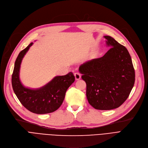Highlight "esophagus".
<instances>
[{
    "label": "esophagus",
    "instance_id": "1",
    "mask_svg": "<svg viewBox=\"0 0 148 148\" xmlns=\"http://www.w3.org/2000/svg\"><path fill=\"white\" fill-rule=\"evenodd\" d=\"M74 76H75V79L76 80H79L81 78V75L79 73H74Z\"/></svg>",
    "mask_w": 148,
    "mask_h": 148
}]
</instances>
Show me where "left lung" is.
Wrapping results in <instances>:
<instances>
[{"label":"left lung","mask_w":148,"mask_h":148,"mask_svg":"<svg viewBox=\"0 0 148 148\" xmlns=\"http://www.w3.org/2000/svg\"><path fill=\"white\" fill-rule=\"evenodd\" d=\"M111 47L100 58L82 64L79 71L86 83L89 103L96 110L119 108L129 97L135 82V71L131 56L125 47L109 36Z\"/></svg>","instance_id":"obj_1"}]
</instances>
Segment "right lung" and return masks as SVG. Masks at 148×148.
<instances>
[{"instance_id": "right-lung-1", "label": "right lung", "mask_w": 148, "mask_h": 148, "mask_svg": "<svg viewBox=\"0 0 148 148\" xmlns=\"http://www.w3.org/2000/svg\"><path fill=\"white\" fill-rule=\"evenodd\" d=\"M33 44L31 43L21 51L17 57L12 74V89L22 105L29 111L37 114L51 113L62 105L68 88L75 81V77L70 72L65 75L55 77L40 88L25 87L19 79V71L23 57Z\"/></svg>"}]
</instances>
